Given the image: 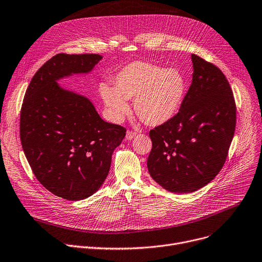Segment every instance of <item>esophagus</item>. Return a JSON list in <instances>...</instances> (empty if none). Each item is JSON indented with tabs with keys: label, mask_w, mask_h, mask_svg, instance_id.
<instances>
[{
	"label": "esophagus",
	"mask_w": 262,
	"mask_h": 262,
	"mask_svg": "<svg viewBox=\"0 0 262 262\" xmlns=\"http://www.w3.org/2000/svg\"><path fill=\"white\" fill-rule=\"evenodd\" d=\"M136 136H137L136 133H134V132H132V130H127V133H126V140H133V139H134Z\"/></svg>",
	"instance_id": "1"
}]
</instances>
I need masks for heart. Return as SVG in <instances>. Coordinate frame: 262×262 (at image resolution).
<instances>
[{"label": "heart", "mask_w": 262, "mask_h": 262, "mask_svg": "<svg viewBox=\"0 0 262 262\" xmlns=\"http://www.w3.org/2000/svg\"><path fill=\"white\" fill-rule=\"evenodd\" d=\"M115 87L100 86L102 100L115 122L129 112L127 100H134L137 116L148 126L162 125L179 112L186 93V81L176 68L136 61L115 76Z\"/></svg>", "instance_id": "1"}]
</instances>
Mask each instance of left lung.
<instances>
[{"label":"left lung","instance_id":"8db88e82","mask_svg":"<svg viewBox=\"0 0 262 262\" xmlns=\"http://www.w3.org/2000/svg\"><path fill=\"white\" fill-rule=\"evenodd\" d=\"M193 80L178 114L149 132L151 178L171 193H193L222 168L233 140L236 105L218 67L190 54Z\"/></svg>","mask_w":262,"mask_h":262}]
</instances>
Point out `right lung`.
Segmentation results:
<instances>
[{
    "label": "right lung",
    "mask_w": 262,
    "mask_h": 262,
    "mask_svg": "<svg viewBox=\"0 0 262 262\" xmlns=\"http://www.w3.org/2000/svg\"><path fill=\"white\" fill-rule=\"evenodd\" d=\"M102 56L59 54L33 76L20 118L21 143L40 183L69 201L91 197L105 181L126 129L101 119L92 101L58 82L89 75Z\"/></svg>",
    "instance_id": "obj_1"
}]
</instances>
